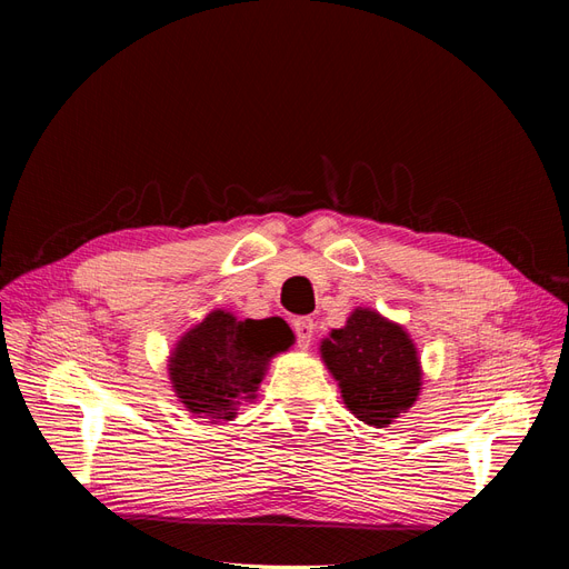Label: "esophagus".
Listing matches in <instances>:
<instances>
[{
	"label": "esophagus",
	"instance_id": "esophagus-1",
	"mask_svg": "<svg viewBox=\"0 0 569 569\" xmlns=\"http://www.w3.org/2000/svg\"><path fill=\"white\" fill-rule=\"evenodd\" d=\"M295 332H297V341L301 349H308L313 341V332H316V325L311 318H297L295 320Z\"/></svg>",
	"mask_w": 569,
	"mask_h": 569
}]
</instances>
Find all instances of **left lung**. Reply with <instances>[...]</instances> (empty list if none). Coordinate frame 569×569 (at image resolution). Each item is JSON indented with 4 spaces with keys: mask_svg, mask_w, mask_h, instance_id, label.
<instances>
[{
    "mask_svg": "<svg viewBox=\"0 0 569 569\" xmlns=\"http://www.w3.org/2000/svg\"><path fill=\"white\" fill-rule=\"evenodd\" d=\"M320 353L343 403L366 425L387 427L418 399L422 372L416 347L403 327L370 308H356L347 325L322 341Z\"/></svg>",
    "mask_w": 569,
    "mask_h": 569,
    "instance_id": "obj_1",
    "label": "left lung"
}]
</instances>
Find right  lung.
I'll return each instance as SVG.
<instances>
[{
  "instance_id": "right-lung-1",
  "label": "right lung",
  "mask_w": 569,
  "mask_h": 569,
  "mask_svg": "<svg viewBox=\"0 0 569 569\" xmlns=\"http://www.w3.org/2000/svg\"><path fill=\"white\" fill-rule=\"evenodd\" d=\"M295 343L282 318L237 320L213 311L189 330L170 358V382L194 416L232 420L242 399H253L268 360Z\"/></svg>"
}]
</instances>
